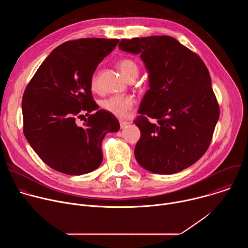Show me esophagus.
<instances>
[{
  "label": "esophagus",
  "instance_id": "esophagus-1",
  "mask_svg": "<svg viewBox=\"0 0 248 248\" xmlns=\"http://www.w3.org/2000/svg\"><path fill=\"white\" fill-rule=\"evenodd\" d=\"M127 124H128V123H127L126 121H124V120H121V121H120V126H121V128L125 127Z\"/></svg>",
  "mask_w": 248,
  "mask_h": 248
}]
</instances>
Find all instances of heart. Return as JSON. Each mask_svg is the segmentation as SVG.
<instances>
[{"mask_svg":"<svg viewBox=\"0 0 248 248\" xmlns=\"http://www.w3.org/2000/svg\"><path fill=\"white\" fill-rule=\"evenodd\" d=\"M119 68L122 75L128 81L134 80L139 75L138 64L131 59H124L119 62ZM90 85L93 90H98L99 88V78L98 75L94 74L90 80ZM135 99L130 95H114L104 99L101 102V107L105 111L116 116L124 117L126 116L134 107Z\"/></svg>","mask_w":248,"mask_h":248,"instance_id":"1","label":"heart"}]
</instances>
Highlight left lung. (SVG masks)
<instances>
[{
	"label": "left lung",
	"instance_id": "8db88e82",
	"mask_svg": "<svg viewBox=\"0 0 248 248\" xmlns=\"http://www.w3.org/2000/svg\"><path fill=\"white\" fill-rule=\"evenodd\" d=\"M119 47L139 54L149 75L150 88L134 121L140 129L136 161L160 174L190 167L207 151L220 117L207 66L197 54L167 35L123 39Z\"/></svg>",
	"mask_w": 248,
	"mask_h": 248
}]
</instances>
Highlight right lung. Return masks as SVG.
Segmentation results:
<instances>
[{"instance_id": "add662e5", "label": "right lung", "mask_w": 248, "mask_h": 248, "mask_svg": "<svg viewBox=\"0 0 248 248\" xmlns=\"http://www.w3.org/2000/svg\"><path fill=\"white\" fill-rule=\"evenodd\" d=\"M119 39L82 38L58 46L42 62L22 97L25 138L52 169L69 175L96 170L103 161L102 140L120 123L98 109L90 80L96 67ZM85 111L82 126L75 120ZM84 117V116H83Z\"/></svg>"}]
</instances>
